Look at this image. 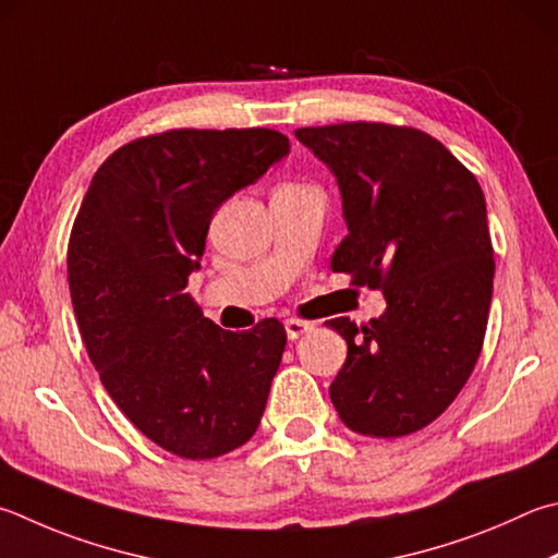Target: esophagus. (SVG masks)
Wrapping results in <instances>:
<instances>
[{
	"mask_svg": "<svg viewBox=\"0 0 558 558\" xmlns=\"http://www.w3.org/2000/svg\"><path fill=\"white\" fill-rule=\"evenodd\" d=\"M314 329V322L310 319H300V317H290L286 319V331H288V339H300L302 333H307Z\"/></svg>",
	"mask_w": 558,
	"mask_h": 558,
	"instance_id": "1",
	"label": "esophagus"
}]
</instances>
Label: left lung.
<instances>
[{
    "instance_id": "1",
    "label": "left lung",
    "mask_w": 558,
    "mask_h": 558,
    "mask_svg": "<svg viewBox=\"0 0 558 558\" xmlns=\"http://www.w3.org/2000/svg\"><path fill=\"white\" fill-rule=\"evenodd\" d=\"M295 136L339 180L349 234L329 268L388 302L361 329L327 322L349 343L329 398L351 432L408 437L449 408L481 356L495 276L483 190L412 126L347 121Z\"/></svg>"
}]
</instances>
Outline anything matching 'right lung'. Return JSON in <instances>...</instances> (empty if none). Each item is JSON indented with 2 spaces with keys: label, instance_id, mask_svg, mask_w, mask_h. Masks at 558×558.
<instances>
[{
  "label": "right lung",
  "instance_id": "right-lung-1",
  "mask_svg": "<svg viewBox=\"0 0 558 558\" xmlns=\"http://www.w3.org/2000/svg\"><path fill=\"white\" fill-rule=\"evenodd\" d=\"M290 150L276 129H168L117 148L89 182L68 282L89 361L131 424L205 461L256 434L288 333L227 331L185 292L209 221Z\"/></svg>",
  "mask_w": 558,
  "mask_h": 558
}]
</instances>
